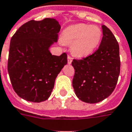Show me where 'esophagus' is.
Listing matches in <instances>:
<instances>
[{
	"label": "esophagus",
	"mask_w": 132,
	"mask_h": 132,
	"mask_svg": "<svg viewBox=\"0 0 132 132\" xmlns=\"http://www.w3.org/2000/svg\"><path fill=\"white\" fill-rule=\"evenodd\" d=\"M68 63L69 64H71V62H72V60H73V58L72 56H71L70 55H68Z\"/></svg>",
	"instance_id": "esophagus-1"
}]
</instances>
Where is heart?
Wrapping results in <instances>:
<instances>
[{
	"mask_svg": "<svg viewBox=\"0 0 132 132\" xmlns=\"http://www.w3.org/2000/svg\"><path fill=\"white\" fill-rule=\"evenodd\" d=\"M102 37L101 28L85 23L70 26L63 31L62 39L66 44H71V52L76 56H86L92 54Z\"/></svg>",
	"mask_w": 132,
	"mask_h": 132,
	"instance_id": "obj_1",
	"label": "heart"
}]
</instances>
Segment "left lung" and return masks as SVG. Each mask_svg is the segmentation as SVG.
Masks as SVG:
<instances>
[{
  "mask_svg": "<svg viewBox=\"0 0 132 132\" xmlns=\"http://www.w3.org/2000/svg\"><path fill=\"white\" fill-rule=\"evenodd\" d=\"M103 38L94 53L73 60L75 70L72 85L76 96L86 103L103 101L114 92L120 73L119 46L109 28L103 25Z\"/></svg>",
  "mask_w": 132,
  "mask_h": 132,
  "instance_id": "left-lung-1",
  "label": "left lung"
}]
</instances>
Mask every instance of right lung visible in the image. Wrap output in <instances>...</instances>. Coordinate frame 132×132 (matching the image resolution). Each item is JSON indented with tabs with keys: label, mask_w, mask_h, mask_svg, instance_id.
<instances>
[{
	"label": "right lung",
	"mask_w": 132,
	"mask_h": 132,
	"mask_svg": "<svg viewBox=\"0 0 132 132\" xmlns=\"http://www.w3.org/2000/svg\"><path fill=\"white\" fill-rule=\"evenodd\" d=\"M61 29L54 18L31 21L18 28L11 40L8 71L15 93L25 100H47L55 80L67 63V54L54 56L50 46L58 40Z\"/></svg>",
	"instance_id": "add662e5"
}]
</instances>
